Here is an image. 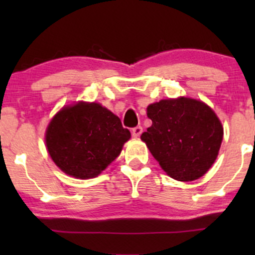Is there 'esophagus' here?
<instances>
[{"instance_id":"obj_1","label":"esophagus","mask_w":255,"mask_h":255,"mask_svg":"<svg viewBox=\"0 0 255 255\" xmlns=\"http://www.w3.org/2000/svg\"><path fill=\"white\" fill-rule=\"evenodd\" d=\"M142 133V127L141 126H136V127H134L133 129H131V135H133L134 137H137L141 135Z\"/></svg>"}]
</instances>
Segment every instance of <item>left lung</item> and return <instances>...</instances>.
I'll list each match as a JSON object with an SVG mask.
<instances>
[{"instance_id":"obj_1","label":"left lung","mask_w":255,"mask_h":255,"mask_svg":"<svg viewBox=\"0 0 255 255\" xmlns=\"http://www.w3.org/2000/svg\"><path fill=\"white\" fill-rule=\"evenodd\" d=\"M152 126L141 140L169 176L193 181L211 168L223 127L209 105L191 98L163 99L147 107Z\"/></svg>"}]
</instances>
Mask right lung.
I'll return each mask as SVG.
<instances>
[{"label":"right lung","mask_w":255,"mask_h":255,"mask_svg":"<svg viewBox=\"0 0 255 255\" xmlns=\"http://www.w3.org/2000/svg\"><path fill=\"white\" fill-rule=\"evenodd\" d=\"M130 131L97 103L63 108L49 124L45 142L58 168L78 178H92L121 153Z\"/></svg>","instance_id":"1"}]
</instances>
